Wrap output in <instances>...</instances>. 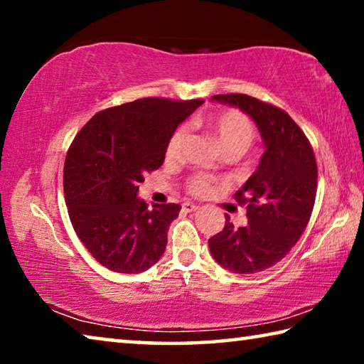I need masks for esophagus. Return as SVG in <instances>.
<instances>
[{
  "instance_id": "esophagus-1",
  "label": "esophagus",
  "mask_w": 364,
  "mask_h": 364,
  "mask_svg": "<svg viewBox=\"0 0 364 364\" xmlns=\"http://www.w3.org/2000/svg\"><path fill=\"white\" fill-rule=\"evenodd\" d=\"M199 205L197 204H191V202H184L183 204V210L184 212H196V210H199Z\"/></svg>"
}]
</instances>
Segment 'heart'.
<instances>
[{
	"instance_id": "obj_1",
	"label": "heart",
	"mask_w": 364,
	"mask_h": 364,
	"mask_svg": "<svg viewBox=\"0 0 364 364\" xmlns=\"http://www.w3.org/2000/svg\"><path fill=\"white\" fill-rule=\"evenodd\" d=\"M197 123L217 139L223 152H237L241 156V154L249 149L255 136L254 123H252L247 115L239 112L236 109L215 110V112L200 117ZM183 143L184 130L178 128V130L171 133L167 147H165V156L168 159H176L180 156ZM212 184L213 180L210 176L196 175L189 180L188 189L194 196H205L212 191Z\"/></svg>"
}]
</instances>
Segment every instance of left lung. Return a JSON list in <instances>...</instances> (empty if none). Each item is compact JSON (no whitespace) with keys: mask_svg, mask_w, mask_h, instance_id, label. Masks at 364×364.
<instances>
[{"mask_svg":"<svg viewBox=\"0 0 364 364\" xmlns=\"http://www.w3.org/2000/svg\"><path fill=\"white\" fill-rule=\"evenodd\" d=\"M255 122L264 152L255 173L234 194L247 205V225L236 228L226 215L223 231L208 239L212 257L239 274L263 271L282 260L310 221L318 167L305 133L284 110L247 95H215Z\"/></svg>","mask_w":364,"mask_h":364,"instance_id":"left-lung-1","label":"left lung"}]
</instances>
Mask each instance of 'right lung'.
I'll use <instances>...</instances> for the list:
<instances>
[{
    "mask_svg": "<svg viewBox=\"0 0 364 364\" xmlns=\"http://www.w3.org/2000/svg\"><path fill=\"white\" fill-rule=\"evenodd\" d=\"M204 102L143 97L97 112L78 132L64 164V196L80 241L102 267L143 273L167 247L178 204L138 199L144 173L164 164L171 133Z\"/></svg>",
    "mask_w": 364,
    "mask_h": 364,
    "instance_id": "right-lung-1",
    "label": "right lung"
}]
</instances>
